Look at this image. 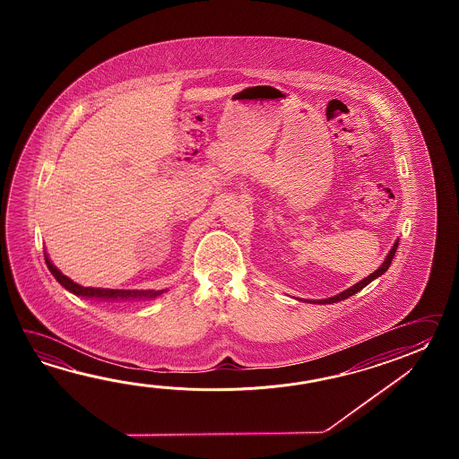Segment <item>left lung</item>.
<instances>
[{"label":"left lung","mask_w":459,"mask_h":459,"mask_svg":"<svg viewBox=\"0 0 459 459\" xmlns=\"http://www.w3.org/2000/svg\"><path fill=\"white\" fill-rule=\"evenodd\" d=\"M397 246H399V239H397V241L394 243V246H392V249H390L389 254L385 255V259H384V263L381 264V267H379L377 271H374V273H369L366 279H362L361 282L354 283V285L350 287V289H346V290H342V292L338 293V295H334V297H330V299H323V300H303V299H297V300H300V302L326 305V303L342 302V300L350 299V297H352L354 293H358L359 290H362L366 285H369L372 281H376L377 277H381L382 273H385V271L389 269L390 263H392V259H394V255H395V251H397Z\"/></svg>","instance_id":"obj_1"}]
</instances>
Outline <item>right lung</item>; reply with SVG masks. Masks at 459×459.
<instances>
[{
    "label": "right lung",
    "mask_w": 459,
    "mask_h": 459,
    "mask_svg": "<svg viewBox=\"0 0 459 459\" xmlns=\"http://www.w3.org/2000/svg\"><path fill=\"white\" fill-rule=\"evenodd\" d=\"M46 264L49 267L50 273L56 277V281L69 292L77 295V297H85V299H97V300H149V299H157L159 295L166 290H115V289H98V287H83L80 283L74 282L67 275L60 273L59 269L52 264L49 259V254L44 253Z\"/></svg>",
    "instance_id": "add662e5"
}]
</instances>
